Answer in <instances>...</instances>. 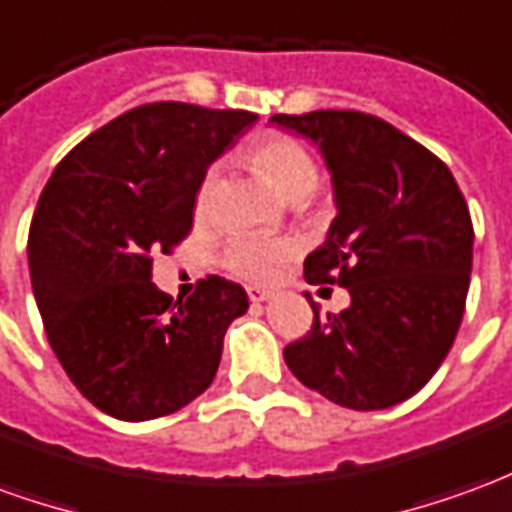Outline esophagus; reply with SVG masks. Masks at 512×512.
<instances>
[{
	"label": "esophagus",
	"instance_id": "34e87169",
	"mask_svg": "<svg viewBox=\"0 0 512 512\" xmlns=\"http://www.w3.org/2000/svg\"><path fill=\"white\" fill-rule=\"evenodd\" d=\"M246 296H249V301H252V304H263V301L271 299V293L263 288H246Z\"/></svg>",
	"mask_w": 512,
	"mask_h": 512
}]
</instances>
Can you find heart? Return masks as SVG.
<instances>
[{"label":"heart","mask_w":512,"mask_h":512,"mask_svg":"<svg viewBox=\"0 0 512 512\" xmlns=\"http://www.w3.org/2000/svg\"><path fill=\"white\" fill-rule=\"evenodd\" d=\"M249 161L288 200H299L304 194H310L315 189V183H318L315 158L307 153V147L299 145L290 136L271 134L255 142L249 147ZM213 183H216V169H208L200 189H197V202H194L197 213L208 208ZM290 255H293V246L288 241H274V238H260V235H241L230 244L227 255H224V263L235 277L246 279V282H268Z\"/></svg>","instance_id":"heart-1"}]
</instances>
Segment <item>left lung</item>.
Here are the masks:
<instances>
[{
	"instance_id": "8db88e82",
	"label": "left lung",
	"mask_w": 512,
	"mask_h": 512,
	"mask_svg": "<svg viewBox=\"0 0 512 512\" xmlns=\"http://www.w3.org/2000/svg\"><path fill=\"white\" fill-rule=\"evenodd\" d=\"M307 136L332 172L329 235L304 260L310 285H340L351 307L318 315L285 348L301 384L332 403L378 411L417 395L450 354L472 274V216L447 164L354 109L274 115Z\"/></svg>"
}]
</instances>
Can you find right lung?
Returning <instances> with one entry per match:
<instances>
[{
  "mask_svg": "<svg viewBox=\"0 0 512 512\" xmlns=\"http://www.w3.org/2000/svg\"><path fill=\"white\" fill-rule=\"evenodd\" d=\"M257 115L161 101L82 139L29 227V277L51 351L76 389L126 422L167 417L211 386L246 290L208 277L186 301L150 282L189 235L205 172Z\"/></svg>",
  "mask_w": 512,
  "mask_h": 512,
  "instance_id": "obj_1",
  "label": "right lung"
}]
</instances>
